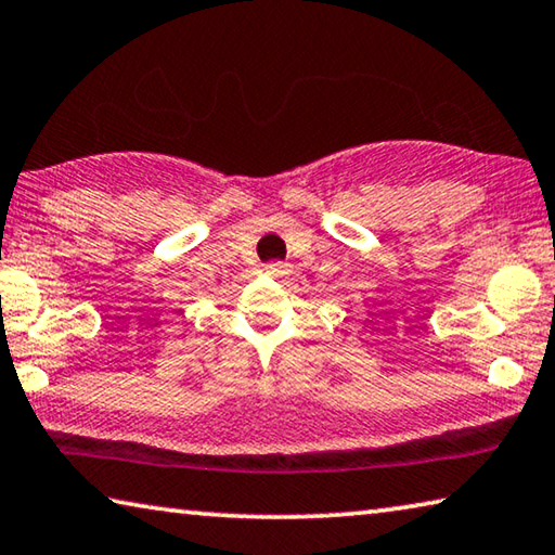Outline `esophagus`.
<instances>
[{
    "instance_id": "obj_1",
    "label": "esophagus",
    "mask_w": 555,
    "mask_h": 555,
    "mask_svg": "<svg viewBox=\"0 0 555 555\" xmlns=\"http://www.w3.org/2000/svg\"><path fill=\"white\" fill-rule=\"evenodd\" d=\"M264 271L269 276H284V274H288V264L286 261H271V264L264 267Z\"/></svg>"
}]
</instances>
